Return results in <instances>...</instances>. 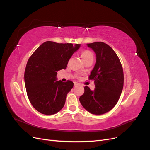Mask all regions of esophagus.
I'll list each match as a JSON object with an SVG mask.
<instances>
[{
	"label": "esophagus",
	"instance_id": "obj_1",
	"mask_svg": "<svg viewBox=\"0 0 150 150\" xmlns=\"http://www.w3.org/2000/svg\"><path fill=\"white\" fill-rule=\"evenodd\" d=\"M79 85V83H77V82H74V86H75V87H76V86H78Z\"/></svg>",
	"mask_w": 150,
	"mask_h": 150
}]
</instances>
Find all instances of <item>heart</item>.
<instances>
[{"instance_id": "b5f03b06", "label": "heart", "mask_w": 150, "mask_h": 150, "mask_svg": "<svg viewBox=\"0 0 150 150\" xmlns=\"http://www.w3.org/2000/svg\"><path fill=\"white\" fill-rule=\"evenodd\" d=\"M93 53L88 51V50H84L82 52H81V57H82L83 61H85L86 60L88 59L93 57Z\"/></svg>"}]
</instances>
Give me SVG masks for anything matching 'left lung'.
<instances>
[{
	"instance_id": "1",
	"label": "left lung",
	"mask_w": 150,
	"mask_h": 150,
	"mask_svg": "<svg viewBox=\"0 0 150 150\" xmlns=\"http://www.w3.org/2000/svg\"><path fill=\"white\" fill-rule=\"evenodd\" d=\"M87 46L96 56L89 77L94 81L95 89L92 91L85 86L79 101L90 113L100 115L112 110L118 101L123 88V70L117 54L108 44L96 42Z\"/></svg>"
}]
</instances>
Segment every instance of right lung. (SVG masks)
Instances as JSON below:
<instances>
[{"mask_svg":"<svg viewBox=\"0 0 150 150\" xmlns=\"http://www.w3.org/2000/svg\"><path fill=\"white\" fill-rule=\"evenodd\" d=\"M80 46L46 41L29 59L24 73L25 86L31 104L39 112L51 115L64 107L74 83L57 81V72L66 69L69 59Z\"/></svg>","mask_w":150,"mask_h":150,"instance_id":"add662e5","label":"right lung"}]
</instances>
